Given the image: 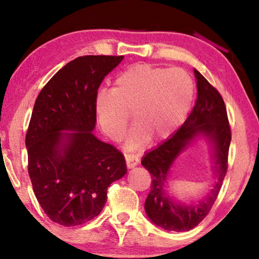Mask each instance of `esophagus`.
<instances>
[{"label": "esophagus", "instance_id": "1", "mask_svg": "<svg viewBox=\"0 0 259 259\" xmlns=\"http://www.w3.org/2000/svg\"><path fill=\"white\" fill-rule=\"evenodd\" d=\"M124 155H125V163L129 169L134 168V166H136L139 163L138 156H136L134 154H124Z\"/></svg>", "mask_w": 259, "mask_h": 259}]
</instances>
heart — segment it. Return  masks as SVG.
<instances>
[{
    "label": "heart",
    "instance_id": "1",
    "mask_svg": "<svg viewBox=\"0 0 259 259\" xmlns=\"http://www.w3.org/2000/svg\"><path fill=\"white\" fill-rule=\"evenodd\" d=\"M194 82L182 68L137 64L126 68L112 90H99L95 112L103 133L112 140L123 137L133 112L136 124L126 145L139 148L150 137L168 139L177 133L192 107Z\"/></svg>",
    "mask_w": 259,
    "mask_h": 259
}]
</instances>
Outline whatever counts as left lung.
I'll return each mask as SVG.
<instances>
[{"label":"left lung","mask_w":259,"mask_h":259,"mask_svg":"<svg viewBox=\"0 0 259 259\" xmlns=\"http://www.w3.org/2000/svg\"><path fill=\"white\" fill-rule=\"evenodd\" d=\"M198 99L184 124L165 142L144 155L142 164L151 174L152 185L145 201V211L155 225L166 231L186 232L203 221L216 201L227 171L231 128L221 94L194 69ZM202 135L210 143L217 181L203 201L186 205L169 198L166 191L168 171L178 155Z\"/></svg>","instance_id":"8db88e82"}]
</instances>
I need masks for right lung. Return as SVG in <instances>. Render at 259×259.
I'll return each instance as SVG.
<instances>
[{
	"instance_id": "right-lung-1",
	"label": "right lung",
	"mask_w": 259,
	"mask_h": 259,
	"mask_svg": "<svg viewBox=\"0 0 259 259\" xmlns=\"http://www.w3.org/2000/svg\"><path fill=\"white\" fill-rule=\"evenodd\" d=\"M123 56H83L59 69L38 94L26 147L34 194L52 222L77 226L98 216L107 188L126 172L123 154L93 134L95 98Z\"/></svg>"
}]
</instances>
